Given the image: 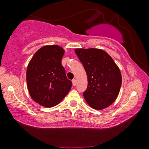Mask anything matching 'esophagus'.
Here are the masks:
<instances>
[{
  "label": "esophagus",
  "instance_id": "1",
  "mask_svg": "<svg viewBox=\"0 0 149 149\" xmlns=\"http://www.w3.org/2000/svg\"><path fill=\"white\" fill-rule=\"evenodd\" d=\"M72 82L73 86H75V85H77V80H76V79H73V80L72 81Z\"/></svg>",
  "mask_w": 149,
  "mask_h": 149
}]
</instances>
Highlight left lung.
I'll list each match as a JSON object with an SVG mask.
<instances>
[{
	"instance_id": "1",
	"label": "left lung",
	"mask_w": 149,
	"mask_h": 149,
	"mask_svg": "<svg viewBox=\"0 0 149 149\" xmlns=\"http://www.w3.org/2000/svg\"><path fill=\"white\" fill-rule=\"evenodd\" d=\"M87 76V89L83 96L93 109L101 110L113 104L119 95L121 74L113 58L98 49H76Z\"/></svg>"
}]
</instances>
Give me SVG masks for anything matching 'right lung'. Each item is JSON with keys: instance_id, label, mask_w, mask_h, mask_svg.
Returning a JSON list of instances; mask_svg holds the SVG:
<instances>
[{"instance_id": "obj_1", "label": "right lung", "mask_w": 149, "mask_h": 149, "mask_svg": "<svg viewBox=\"0 0 149 149\" xmlns=\"http://www.w3.org/2000/svg\"><path fill=\"white\" fill-rule=\"evenodd\" d=\"M64 50L58 45L44 46L35 53L28 64L26 81L34 101L45 107L60 102L72 87L62 65Z\"/></svg>"}]
</instances>
